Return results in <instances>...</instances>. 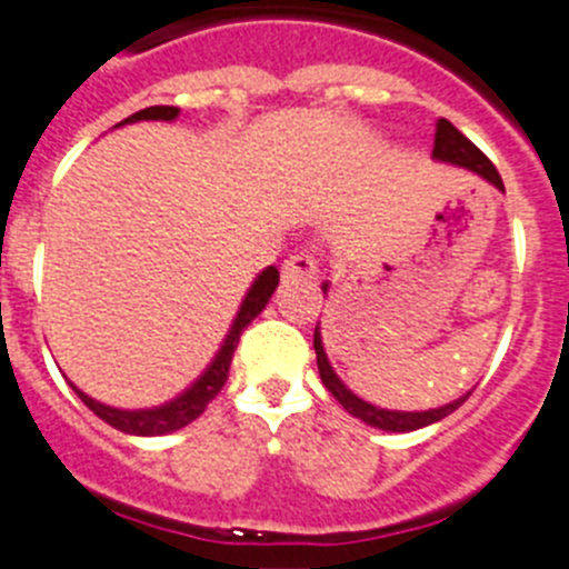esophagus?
Here are the masks:
<instances>
[{"mask_svg": "<svg viewBox=\"0 0 569 569\" xmlns=\"http://www.w3.org/2000/svg\"><path fill=\"white\" fill-rule=\"evenodd\" d=\"M317 274V258L311 252H297L291 254L283 263V280H291V283H306Z\"/></svg>", "mask_w": 569, "mask_h": 569, "instance_id": "obj_1", "label": "esophagus"}]
</instances>
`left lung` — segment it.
<instances>
[{"label":"left lung","mask_w":569,"mask_h":569,"mask_svg":"<svg viewBox=\"0 0 569 569\" xmlns=\"http://www.w3.org/2000/svg\"><path fill=\"white\" fill-rule=\"evenodd\" d=\"M432 157L438 159V162H449V164H460V168H469V171H475L477 177H482L486 182H491L493 188L506 193L500 173H497V168L491 164V159H488L486 153H482L480 148L469 140V137L460 134V131L455 129L449 120H443V117H440L438 129H435ZM322 291H328V283H322ZM315 350H317V368H320V379H322V385L328 387V392L337 398L339 405H342L350 416L359 418V421H365V423H370V427H376V429H385V432H412V429L429 427V423L440 421V418L452 416V412L463 405L466 398L471 396V392H466V396H460L458 401H452V405H446V407H438V410H423V412L381 410V407H373V405H368V401H362L357 392H350L348 387L342 385V379L333 373L331 362H328V357H326V348H322L320 322H317V328H315Z\"/></svg>","instance_id":"left-lung-1"}]
</instances>
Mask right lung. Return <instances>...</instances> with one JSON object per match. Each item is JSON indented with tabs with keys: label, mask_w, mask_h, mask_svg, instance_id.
<instances>
[{
	"label": "right lung",
	"mask_w": 569,
	"mask_h": 569,
	"mask_svg": "<svg viewBox=\"0 0 569 569\" xmlns=\"http://www.w3.org/2000/svg\"><path fill=\"white\" fill-rule=\"evenodd\" d=\"M177 117H179L177 106H148V109L126 117L123 123H117V126L137 123V120H168V123H171V120H177ZM278 280H280V272L274 267H267L263 272L258 274V278L252 280V286H249L247 297H243L241 309H238L236 320H232V328L227 331V337H224V342H221L216 359L207 365L204 373H201L199 379H196L193 385L182 392V396H177L173 401H168V405L153 407V410H117V407L94 401L92 396L81 392L76 385H72V390L78 392V398H81L83 405H87L94 416L103 418L109 427L120 429V432H126V435H142V438H153V435H168V432H177V429L188 427L190 421H196V418L207 410V405H210L212 398L221 392L227 376H230L232 353H236L238 339H241L243 328H247L249 322L260 315V311L267 309L269 297H272L274 289H278Z\"/></svg>",
	"instance_id": "right-lung-1"
}]
</instances>
